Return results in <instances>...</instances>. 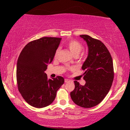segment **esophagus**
Masks as SVG:
<instances>
[{"label": "esophagus", "instance_id": "1", "mask_svg": "<svg viewBox=\"0 0 130 130\" xmlns=\"http://www.w3.org/2000/svg\"><path fill=\"white\" fill-rule=\"evenodd\" d=\"M64 82H65V83L69 82V79H64Z\"/></svg>", "mask_w": 130, "mask_h": 130}]
</instances>
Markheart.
Returning <instances> with one entry per match:
<instances>
[{
	"label": "heart",
	"instance_id": "heart-1",
	"mask_svg": "<svg viewBox=\"0 0 130 130\" xmlns=\"http://www.w3.org/2000/svg\"><path fill=\"white\" fill-rule=\"evenodd\" d=\"M67 47L69 49L70 52L73 56H78L82 49V44L77 41L71 40L66 44ZM58 52V50L56 51V55Z\"/></svg>",
	"mask_w": 130,
	"mask_h": 130
}]
</instances>
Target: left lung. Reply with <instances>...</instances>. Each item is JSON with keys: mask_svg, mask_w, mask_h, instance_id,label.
<instances>
[{"mask_svg": "<svg viewBox=\"0 0 130 130\" xmlns=\"http://www.w3.org/2000/svg\"><path fill=\"white\" fill-rule=\"evenodd\" d=\"M86 42L88 55L82 69L85 71V85L74 81L75 88L71 92L72 101L81 107H93L102 102L109 92L113 80L111 56L101 41L88 35H80Z\"/></svg>", "mask_w": 130, "mask_h": 130, "instance_id": "obj_1", "label": "left lung"}]
</instances>
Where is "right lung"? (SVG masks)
<instances>
[{"label":"right lung","instance_id":"obj_1","mask_svg":"<svg viewBox=\"0 0 130 130\" xmlns=\"http://www.w3.org/2000/svg\"><path fill=\"white\" fill-rule=\"evenodd\" d=\"M61 38L43 37L25 46L17 65L18 88L25 101L37 108L50 105L64 82L61 76L48 79L45 71L52 62Z\"/></svg>","mask_w":130,"mask_h":130}]
</instances>
